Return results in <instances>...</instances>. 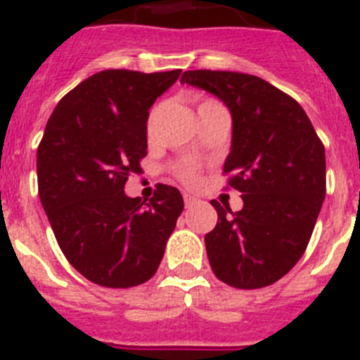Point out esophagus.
I'll return each instance as SVG.
<instances>
[{
    "label": "esophagus",
    "instance_id": "obj_1",
    "mask_svg": "<svg viewBox=\"0 0 360 360\" xmlns=\"http://www.w3.org/2000/svg\"><path fill=\"white\" fill-rule=\"evenodd\" d=\"M196 202H198L196 196H193V194H184V203H186L187 209H189V207H193Z\"/></svg>",
    "mask_w": 360,
    "mask_h": 360
}]
</instances>
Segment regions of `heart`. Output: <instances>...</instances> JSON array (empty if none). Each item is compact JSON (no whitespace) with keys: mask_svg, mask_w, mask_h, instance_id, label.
<instances>
[{"mask_svg":"<svg viewBox=\"0 0 360 360\" xmlns=\"http://www.w3.org/2000/svg\"><path fill=\"white\" fill-rule=\"evenodd\" d=\"M214 103H216V101L202 100L200 103H198V112L205 107H210V105H214ZM157 114H158V107H155L153 110L150 112V115H148V130H151V128H153L155 120H157ZM174 173H176V176L186 184H196L198 182V167L191 162L176 164V166H174Z\"/></svg>","mask_w":360,"mask_h":360,"instance_id":"heart-1","label":"heart"}]
</instances>
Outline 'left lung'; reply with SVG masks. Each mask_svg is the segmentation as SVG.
Returning a JSON list of instances; mask_svg holds the SVG:
<instances>
[{
  "instance_id": "obj_1",
  "label": "left lung",
  "mask_w": 360,
  "mask_h": 360,
  "mask_svg": "<svg viewBox=\"0 0 360 360\" xmlns=\"http://www.w3.org/2000/svg\"><path fill=\"white\" fill-rule=\"evenodd\" d=\"M182 84L219 98L232 114L223 174L243 209L217 210L205 236L214 275L237 289L271 285L302 259L326 193L325 146L298 101L253 75L198 69ZM226 187V189H229Z\"/></svg>"
}]
</instances>
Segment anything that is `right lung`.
<instances>
[{"mask_svg": "<svg viewBox=\"0 0 360 360\" xmlns=\"http://www.w3.org/2000/svg\"><path fill=\"white\" fill-rule=\"evenodd\" d=\"M180 72L92 75L58 101L37 148L39 198L58 246L103 288L150 280L184 210L180 191L164 184L148 203L124 194L148 155V110Z\"/></svg>", "mask_w": 360, "mask_h": 360, "instance_id": "1", "label": "right lung"}]
</instances>
